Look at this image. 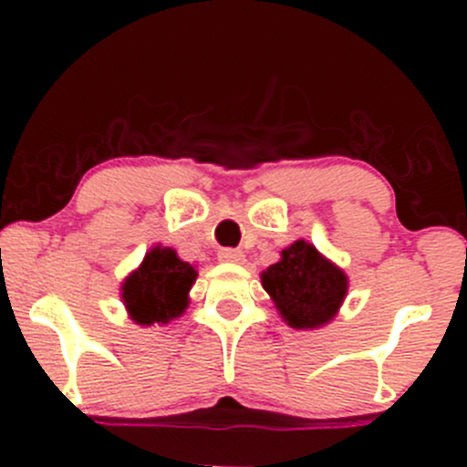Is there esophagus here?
I'll use <instances>...</instances> for the list:
<instances>
[{"instance_id": "esophagus-1", "label": "esophagus", "mask_w": 467, "mask_h": 467, "mask_svg": "<svg viewBox=\"0 0 467 467\" xmlns=\"http://www.w3.org/2000/svg\"><path fill=\"white\" fill-rule=\"evenodd\" d=\"M217 259L222 261V264H230V265H237V264H244L245 261V254L241 250H234V248H223L219 250Z\"/></svg>"}]
</instances>
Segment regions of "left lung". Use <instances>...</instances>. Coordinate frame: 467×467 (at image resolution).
Listing matches in <instances>:
<instances>
[{"mask_svg":"<svg viewBox=\"0 0 467 467\" xmlns=\"http://www.w3.org/2000/svg\"><path fill=\"white\" fill-rule=\"evenodd\" d=\"M261 285L270 294L278 316L292 329L314 331L329 325L349 292V276L334 261L298 239L275 265L261 272Z\"/></svg>","mask_w":467,"mask_h":467,"instance_id":"8db88e82","label":"left lung"}]
</instances>
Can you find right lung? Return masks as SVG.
Instances as JSON below:
<instances>
[{
    "label": "right lung",
    "instance_id": "obj_1",
    "mask_svg": "<svg viewBox=\"0 0 467 467\" xmlns=\"http://www.w3.org/2000/svg\"><path fill=\"white\" fill-rule=\"evenodd\" d=\"M197 281L195 265L182 261L169 245H153L142 264L120 283V298L136 325H169L189 307V292Z\"/></svg>",
    "mask_w": 467,
    "mask_h": 467
}]
</instances>
